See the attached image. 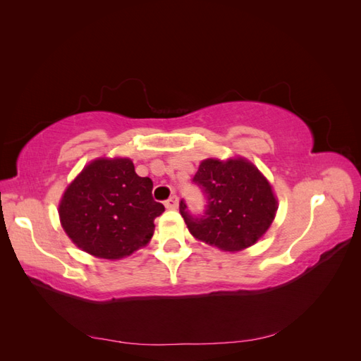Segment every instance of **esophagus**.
<instances>
[{
	"label": "esophagus",
	"mask_w": 361,
	"mask_h": 361,
	"mask_svg": "<svg viewBox=\"0 0 361 361\" xmlns=\"http://www.w3.org/2000/svg\"><path fill=\"white\" fill-rule=\"evenodd\" d=\"M164 204H166L167 209H178V206H179L178 195H171V197L169 200H166V203Z\"/></svg>",
	"instance_id": "obj_1"
}]
</instances>
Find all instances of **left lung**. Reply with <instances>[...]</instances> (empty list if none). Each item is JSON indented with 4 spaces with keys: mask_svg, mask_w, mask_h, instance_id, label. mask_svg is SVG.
<instances>
[{
    "mask_svg": "<svg viewBox=\"0 0 361 361\" xmlns=\"http://www.w3.org/2000/svg\"><path fill=\"white\" fill-rule=\"evenodd\" d=\"M192 183L204 194V211L191 214L185 200H180L179 211L191 235L206 244L226 251L247 248L274 220L277 200L271 185L243 158L204 159Z\"/></svg>",
    "mask_w": 361,
    "mask_h": 361,
    "instance_id": "1",
    "label": "left lung"
}]
</instances>
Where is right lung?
Instances as JSON below:
<instances>
[{"label": "right lung", "instance_id": "1", "mask_svg": "<svg viewBox=\"0 0 361 361\" xmlns=\"http://www.w3.org/2000/svg\"><path fill=\"white\" fill-rule=\"evenodd\" d=\"M152 188L154 182L140 178L130 159H96L63 195L59 214L64 232L93 256H129L149 243L155 218L164 212Z\"/></svg>", "mask_w": 361, "mask_h": 361}]
</instances>
